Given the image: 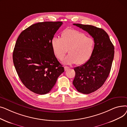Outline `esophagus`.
Here are the masks:
<instances>
[{
	"label": "esophagus",
	"instance_id": "obj_1",
	"mask_svg": "<svg viewBox=\"0 0 127 127\" xmlns=\"http://www.w3.org/2000/svg\"><path fill=\"white\" fill-rule=\"evenodd\" d=\"M64 69H65V71H66V70H67L69 68V67H68V66H64Z\"/></svg>",
	"mask_w": 127,
	"mask_h": 127
}]
</instances>
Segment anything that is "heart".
<instances>
[{"mask_svg": "<svg viewBox=\"0 0 127 127\" xmlns=\"http://www.w3.org/2000/svg\"><path fill=\"white\" fill-rule=\"evenodd\" d=\"M51 46L59 60L63 59L68 50L69 55L64 59V64H82L91 57L94 50V41L80 31L69 29L62 33L61 38L53 37Z\"/></svg>", "mask_w": 127, "mask_h": 127, "instance_id": "1", "label": "heart"}]
</instances>
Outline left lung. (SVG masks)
Listing matches in <instances>:
<instances>
[{"instance_id":"8db88e82","label":"left lung","mask_w":127,"mask_h":127,"mask_svg":"<svg viewBox=\"0 0 127 127\" xmlns=\"http://www.w3.org/2000/svg\"><path fill=\"white\" fill-rule=\"evenodd\" d=\"M93 37L94 48L90 59L75 67L73 84L77 90L89 94L101 88L108 77L114 56V47L108 34L102 29L89 25L74 24Z\"/></svg>"}]
</instances>
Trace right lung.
<instances>
[{
	"mask_svg": "<svg viewBox=\"0 0 127 127\" xmlns=\"http://www.w3.org/2000/svg\"><path fill=\"white\" fill-rule=\"evenodd\" d=\"M61 22L33 24L19 35L13 60L21 81L31 92L39 95L49 93L64 71L52 48L51 41Z\"/></svg>",
	"mask_w": 127,
	"mask_h": 127,
	"instance_id": "obj_1",
	"label": "right lung"
}]
</instances>
